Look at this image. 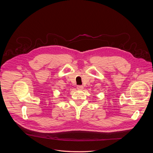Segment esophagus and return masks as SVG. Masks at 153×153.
I'll return each instance as SVG.
<instances>
[{"label":"esophagus","mask_w":153,"mask_h":153,"mask_svg":"<svg viewBox=\"0 0 153 153\" xmlns=\"http://www.w3.org/2000/svg\"><path fill=\"white\" fill-rule=\"evenodd\" d=\"M83 86L82 85H79V86H77V90H82L83 89Z\"/></svg>","instance_id":"obj_1"}]
</instances>
